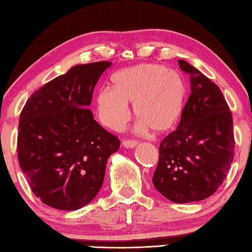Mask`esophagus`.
Returning <instances> with one entry per match:
<instances>
[{"label": "esophagus", "mask_w": 252, "mask_h": 252, "mask_svg": "<svg viewBox=\"0 0 252 252\" xmlns=\"http://www.w3.org/2000/svg\"><path fill=\"white\" fill-rule=\"evenodd\" d=\"M122 146L126 148V149H132L135 146H137V141H133V140H123L122 142Z\"/></svg>", "instance_id": "obj_1"}]
</instances>
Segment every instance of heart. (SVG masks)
Wrapping results in <instances>:
<instances>
[{
    "label": "heart",
    "instance_id": "obj_1",
    "mask_svg": "<svg viewBox=\"0 0 252 252\" xmlns=\"http://www.w3.org/2000/svg\"><path fill=\"white\" fill-rule=\"evenodd\" d=\"M112 87H103L96 95L99 121L118 130L129 115L127 103L133 102L137 129L165 133L176 126L187 101V84L176 70L159 63H139L117 71Z\"/></svg>",
    "mask_w": 252,
    "mask_h": 252
}]
</instances>
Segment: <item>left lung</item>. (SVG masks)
<instances>
[{"label": "left lung", "mask_w": 252, "mask_h": 252, "mask_svg": "<svg viewBox=\"0 0 252 252\" xmlns=\"http://www.w3.org/2000/svg\"><path fill=\"white\" fill-rule=\"evenodd\" d=\"M190 95L181 122L159 146L153 183L174 203H190L214 194L224 181L234 156L233 120L217 84L185 61Z\"/></svg>", "instance_id": "1"}]
</instances>
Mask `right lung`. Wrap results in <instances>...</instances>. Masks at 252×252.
Listing matches in <instances>:
<instances>
[{
    "label": "right lung",
    "instance_id": "right-lung-1",
    "mask_svg": "<svg viewBox=\"0 0 252 252\" xmlns=\"http://www.w3.org/2000/svg\"><path fill=\"white\" fill-rule=\"evenodd\" d=\"M109 62L76 65L31 95L20 114L18 159L35 196L75 211L96 196L120 140L93 118L94 87Z\"/></svg>",
    "mask_w": 252,
    "mask_h": 252
}]
</instances>
